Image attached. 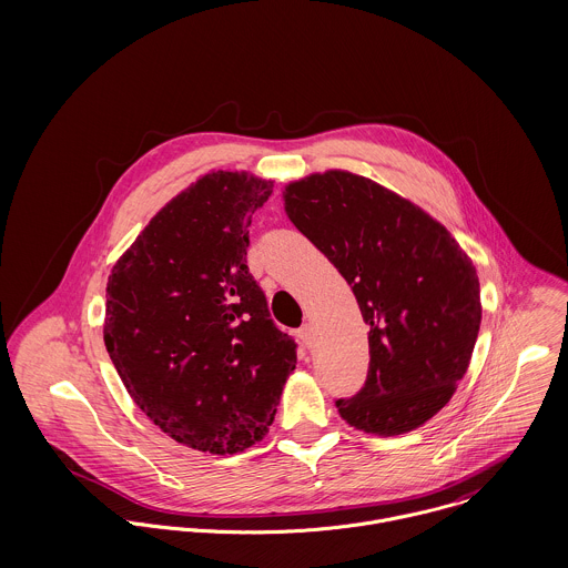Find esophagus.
I'll return each instance as SVG.
<instances>
[{
    "mask_svg": "<svg viewBox=\"0 0 568 568\" xmlns=\"http://www.w3.org/2000/svg\"><path fill=\"white\" fill-rule=\"evenodd\" d=\"M295 336H297V341H300V345H302L304 349H311V347H313V343H315V336H313V327H311V324L302 325V327L295 332Z\"/></svg>",
    "mask_w": 568,
    "mask_h": 568,
    "instance_id": "obj_1",
    "label": "esophagus"
}]
</instances>
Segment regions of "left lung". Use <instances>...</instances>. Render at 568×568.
I'll list each match as a JSON object with an SVG mask.
<instances>
[{"mask_svg": "<svg viewBox=\"0 0 568 568\" xmlns=\"http://www.w3.org/2000/svg\"><path fill=\"white\" fill-rule=\"evenodd\" d=\"M284 210L352 286L369 325L367 381L336 400L341 417L385 437L422 426L470 365L481 325L473 260L422 207L347 170L288 183Z\"/></svg>", "mask_w": 568, "mask_h": 568, "instance_id": "left-lung-1", "label": "left lung"}]
</instances>
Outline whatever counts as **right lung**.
<instances>
[{
  "mask_svg": "<svg viewBox=\"0 0 568 568\" xmlns=\"http://www.w3.org/2000/svg\"><path fill=\"white\" fill-rule=\"evenodd\" d=\"M273 181L216 170L151 219L111 268L104 345L135 405L174 442L234 455L273 424L295 341L246 266Z\"/></svg>",
  "mask_w": 568,
  "mask_h": 568,
  "instance_id": "obj_1",
  "label": "right lung"
}]
</instances>
